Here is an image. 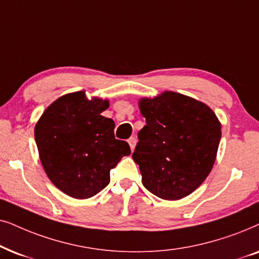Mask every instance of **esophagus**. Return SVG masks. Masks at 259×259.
<instances>
[{
    "instance_id": "esophagus-1",
    "label": "esophagus",
    "mask_w": 259,
    "mask_h": 259,
    "mask_svg": "<svg viewBox=\"0 0 259 259\" xmlns=\"http://www.w3.org/2000/svg\"><path fill=\"white\" fill-rule=\"evenodd\" d=\"M127 142H129V146H130V148H132V150H134V148H135L136 142H137L136 137L135 136H132L129 140H127Z\"/></svg>"
}]
</instances>
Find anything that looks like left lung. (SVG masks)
Segmentation results:
<instances>
[{"label": "left lung", "instance_id": "obj_1", "mask_svg": "<svg viewBox=\"0 0 259 259\" xmlns=\"http://www.w3.org/2000/svg\"><path fill=\"white\" fill-rule=\"evenodd\" d=\"M146 125L133 154L143 186L164 200L194 192L208 177L218 151L222 125L204 103L164 92L140 102Z\"/></svg>", "mask_w": 259, "mask_h": 259}]
</instances>
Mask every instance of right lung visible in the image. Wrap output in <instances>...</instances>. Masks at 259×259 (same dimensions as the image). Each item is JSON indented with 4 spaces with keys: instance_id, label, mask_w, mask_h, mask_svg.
I'll use <instances>...</instances> for the list:
<instances>
[{
    "instance_id": "add662e5",
    "label": "right lung",
    "mask_w": 259,
    "mask_h": 259,
    "mask_svg": "<svg viewBox=\"0 0 259 259\" xmlns=\"http://www.w3.org/2000/svg\"><path fill=\"white\" fill-rule=\"evenodd\" d=\"M108 101H89L84 91L65 95L45 110L35 142L47 177L65 194L91 198L110 182V170L132 153L115 139V122L101 113Z\"/></svg>"
}]
</instances>
